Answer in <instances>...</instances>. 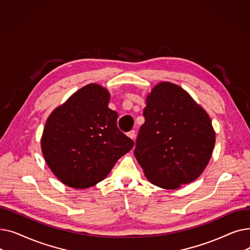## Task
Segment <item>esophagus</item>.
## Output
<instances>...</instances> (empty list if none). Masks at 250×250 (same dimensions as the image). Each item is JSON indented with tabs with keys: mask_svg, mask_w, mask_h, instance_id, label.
<instances>
[{
	"mask_svg": "<svg viewBox=\"0 0 250 250\" xmlns=\"http://www.w3.org/2000/svg\"><path fill=\"white\" fill-rule=\"evenodd\" d=\"M127 136L132 139V140H135V138H136V132L135 130H130V132H128L127 133Z\"/></svg>",
	"mask_w": 250,
	"mask_h": 250,
	"instance_id": "1",
	"label": "esophagus"
}]
</instances>
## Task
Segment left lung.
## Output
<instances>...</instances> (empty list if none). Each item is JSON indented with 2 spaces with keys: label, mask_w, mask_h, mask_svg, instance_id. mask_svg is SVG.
I'll list each match as a JSON object with an SVG mask.
<instances>
[{
  "label": "left lung",
  "mask_w": 250,
  "mask_h": 250,
  "mask_svg": "<svg viewBox=\"0 0 250 250\" xmlns=\"http://www.w3.org/2000/svg\"><path fill=\"white\" fill-rule=\"evenodd\" d=\"M135 156L153 185L175 189L198 178L215 146L208 113L181 87L161 82L146 99Z\"/></svg>",
  "instance_id": "left-lung-1"
}]
</instances>
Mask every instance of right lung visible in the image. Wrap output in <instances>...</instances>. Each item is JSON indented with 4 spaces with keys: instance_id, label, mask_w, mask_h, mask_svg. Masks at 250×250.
I'll return each instance as SVG.
<instances>
[{
    "instance_id": "add662e5",
    "label": "right lung",
    "mask_w": 250,
    "mask_h": 250,
    "mask_svg": "<svg viewBox=\"0 0 250 250\" xmlns=\"http://www.w3.org/2000/svg\"><path fill=\"white\" fill-rule=\"evenodd\" d=\"M109 92L98 84L78 90L48 116L42 138L46 164L73 188L95 186L108 175L134 141L117 127Z\"/></svg>"
}]
</instances>
